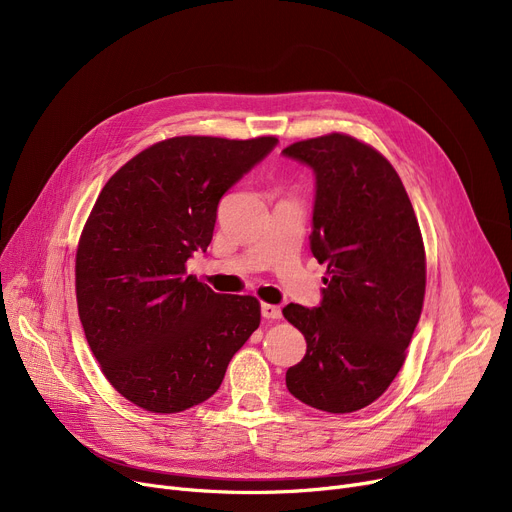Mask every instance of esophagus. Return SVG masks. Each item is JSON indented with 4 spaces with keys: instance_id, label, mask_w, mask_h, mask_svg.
I'll list each match as a JSON object with an SVG mask.
<instances>
[{
    "instance_id": "esophagus-1",
    "label": "esophagus",
    "mask_w": 512,
    "mask_h": 512,
    "mask_svg": "<svg viewBox=\"0 0 512 512\" xmlns=\"http://www.w3.org/2000/svg\"><path fill=\"white\" fill-rule=\"evenodd\" d=\"M261 315H263L265 319H270V321H278V319L282 317V311H280V307H276V305L263 303V305H261Z\"/></svg>"
}]
</instances>
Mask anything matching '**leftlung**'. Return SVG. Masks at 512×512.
<instances>
[{
  "label": "left lung",
  "mask_w": 512,
  "mask_h": 512,
  "mask_svg": "<svg viewBox=\"0 0 512 512\" xmlns=\"http://www.w3.org/2000/svg\"><path fill=\"white\" fill-rule=\"evenodd\" d=\"M315 174L311 253L328 265L321 303L286 305L307 340L286 388L326 413L378 400L405 363L425 297V251L417 215L390 161L332 132L282 151Z\"/></svg>",
  "instance_id": "obj_1"
}]
</instances>
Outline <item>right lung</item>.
Listing matches in <instances>:
<instances>
[{
  "label": "right lung",
  "instance_id": "1",
  "mask_svg": "<svg viewBox=\"0 0 512 512\" xmlns=\"http://www.w3.org/2000/svg\"><path fill=\"white\" fill-rule=\"evenodd\" d=\"M276 145L174 137L134 155L99 193L76 251V303L103 375L132 405H199L259 328L255 297L213 292L184 265L207 251L228 188Z\"/></svg>",
  "mask_w": 512,
  "mask_h": 512
}]
</instances>
